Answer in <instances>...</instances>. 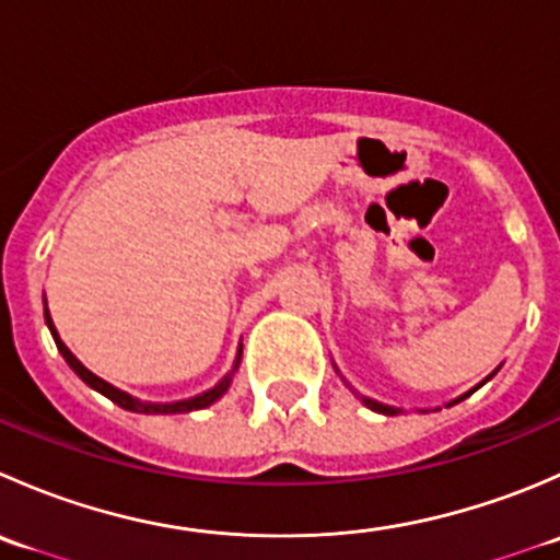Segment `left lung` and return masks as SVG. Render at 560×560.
Segmentation results:
<instances>
[{"instance_id": "8db88e82", "label": "left lung", "mask_w": 560, "mask_h": 560, "mask_svg": "<svg viewBox=\"0 0 560 560\" xmlns=\"http://www.w3.org/2000/svg\"><path fill=\"white\" fill-rule=\"evenodd\" d=\"M495 371H499V369H495ZM495 371H493V374H490V376H488V380H485V382H490V380H493V376H495ZM485 382H482V385H485ZM477 387H479V385H477ZM477 387H474V389H477ZM474 389H468V393H466V395H460V398H455V400H453V404H447V406H455V404H460V400H463V398H468V395H471V393H474ZM363 404H365V406H369V409L380 411V415H387V417L398 415V411H400V409H393V406H385V404H380V400H371V398H363Z\"/></svg>"}]
</instances>
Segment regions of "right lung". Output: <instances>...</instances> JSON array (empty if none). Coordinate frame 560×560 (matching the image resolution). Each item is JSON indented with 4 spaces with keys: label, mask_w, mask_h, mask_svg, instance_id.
<instances>
[{
    "label": "right lung",
    "mask_w": 560,
    "mask_h": 560,
    "mask_svg": "<svg viewBox=\"0 0 560 560\" xmlns=\"http://www.w3.org/2000/svg\"><path fill=\"white\" fill-rule=\"evenodd\" d=\"M45 325H48L50 336H54V341H56V349H59V352H61V358L67 360V365H70V369L75 371V374L81 376V380L86 382L89 387H92V389H97V393H103L105 398H110L113 404H116V406H121V409H127V411H135V415H186V411L206 409V406H211L213 400H219V398H222L224 393H228L230 382H233V374H235V369H238V363H241V349H238V358H235V365H233V371H230V374L224 376V380L219 382V385H213L211 389H206V393L195 395V398L175 400V404H145V400H138V398H132V395H129V393H124V389L113 387L110 382L100 380L97 374H92V371H89L86 365H83L81 360H78L75 354H72L70 349H67V343L61 341V338H59V332H56V327H54V319H50V314H48V306H45Z\"/></svg>",
    "instance_id": "obj_1"
}]
</instances>
